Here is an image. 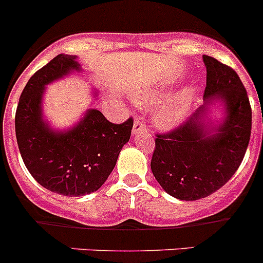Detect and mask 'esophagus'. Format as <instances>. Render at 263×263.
<instances>
[{
  "label": "esophagus",
  "mask_w": 263,
  "mask_h": 263,
  "mask_svg": "<svg viewBox=\"0 0 263 263\" xmlns=\"http://www.w3.org/2000/svg\"><path fill=\"white\" fill-rule=\"evenodd\" d=\"M139 132H147V126H146V122H144V120H136L134 121V125H133V133L137 134L139 133Z\"/></svg>",
  "instance_id": "1"
}]
</instances>
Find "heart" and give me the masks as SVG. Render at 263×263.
Masks as SVG:
<instances>
[{
    "mask_svg": "<svg viewBox=\"0 0 263 263\" xmlns=\"http://www.w3.org/2000/svg\"><path fill=\"white\" fill-rule=\"evenodd\" d=\"M158 100V96H154L153 102ZM193 100V92L192 91H185L181 95L173 100L171 104H168L164 109L161 110L159 115V122L164 126H173V125L179 124L184 117L185 112L189 108L190 103Z\"/></svg>",
    "mask_w": 263,
    "mask_h": 263,
    "instance_id": "b5f03b06",
    "label": "heart"
}]
</instances>
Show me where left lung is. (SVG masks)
Segmentation results:
<instances>
[{"instance_id": "obj_1", "label": "left lung", "mask_w": 263, "mask_h": 263, "mask_svg": "<svg viewBox=\"0 0 263 263\" xmlns=\"http://www.w3.org/2000/svg\"><path fill=\"white\" fill-rule=\"evenodd\" d=\"M203 62L204 104L175 129L155 134L151 159L161 187L182 201H197L220 189L241 164L252 132V107L240 77L214 57L204 54ZM214 98L225 103L228 117L210 134L201 117Z\"/></svg>"}]
</instances>
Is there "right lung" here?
<instances>
[{
	"instance_id": "1",
	"label": "right lung",
	"mask_w": 263,
	"mask_h": 263,
	"mask_svg": "<svg viewBox=\"0 0 263 263\" xmlns=\"http://www.w3.org/2000/svg\"><path fill=\"white\" fill-rule=\"evenodd\" d=\"M76 56L59 54L39 69L22 91L15 112V134L23 163L45 189L67 197L96 192L108 179L133 127L108 121L100 110H88L74 129L53 133L42 120L45 84L78 70Z\"/></svg>"
}]
</instances>
